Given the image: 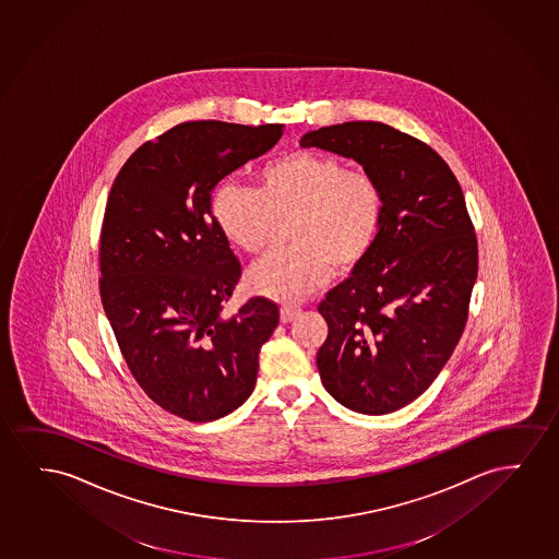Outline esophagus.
I'll return each instance as SVG.
<instances>
[{
  "label": "esophagus",
  "mask_w": 559,
  "mask_h": 559,
  "mask_svg": "<svg viewBox=\"0 0 559 559\" xmlns=\"http://www.w3.org/2000/svg\"><path fill=\"white\" fill-rule=\"evenodd\" d=\"M299 308L282 307V310H280V318H282V322L284 323L292 322V320H295V318L299 316Z\"/></svg>",
  "instance_id": "34e87169"
}]
</instances>
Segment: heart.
Listing matches in <instances>:
<instances>
[{
	"label": "heart",
	"mask_w": 559,
	"mask_h": 559,
	"mask_svg": "<svg viewBox=\"0 0 559 559\" xmlns=\"http://www.w3.org/2000/svg\"><path fill=\"white\" fill-rule=\"evenodd\" d=\"M222 236L239 251L262 254L280 224L289 226L292 249L251 267L252 293L299 302L330 282L333 267L350 272L378 239L383 193L370 174L348 170L337 157L299 151L257 170V189L224 181L213 195Z\"/></svg>",
	"instance_id": "1"
}]
</instances>
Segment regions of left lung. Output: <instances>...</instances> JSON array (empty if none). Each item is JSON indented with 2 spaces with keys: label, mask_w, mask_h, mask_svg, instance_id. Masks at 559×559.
I'll return each mask as SVG.
<instances>
[{
  "label": "left lung",
  "mask_w": 559,
  "mask_h": 559,
  "mask_svg": "<svg viewBox=\"0 0 559 559\" xmlns=\"http://www.w3.org/2000/svg\"><path fill=\"white\" fill-rule=\"evenodd\" d=\"M300 147L353 158L383 193L371 251L318 307L330 331L316 362L345 408L391 414L427 391L464 333L477 280L464 193L437 151L383 122L312 130Z\"/></svg>",
  "instance_id": "8db88e82"
}]
</instances>
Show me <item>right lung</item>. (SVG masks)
Here are the masks:
<instances>
[{
  "instance_id": "1",
  "label": "right lung",
  "mask_w": 559,
  "mask_h": 559,
  "mask_svg": "<svg viewBox=\"0 0 559 559\" xmlns=\"http://www.w3.org/2000/svg\"><path fill=\"white\" fill-rule=\"evenodd\" d=\"M282 134L284 124L183 122L143 143L110 188L99 243L103 308L135 381L181 419L203 424L239 408L280 322L264 297L222 314L241 264L214 222L213 191Z\"/></svg>"
}]
</instances>
